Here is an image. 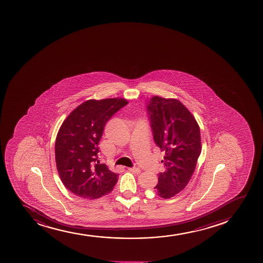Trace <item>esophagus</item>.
Instances as JSON below:
<instances>
[{
	"mask_svg": "<svg viewBox=\"0 0 263 263\" xmlns=\"http://www.w3.org/2000/svg\"><path fill=\"white\" fill-rule=\"evenodd\" d=\"M128 171L133 172V173H136V174H139L141 172V170L138 168H128Z\"/></svg>",
	"mask_w": 263,
	"mask_h": 263,
	"instance_id": "esophagus-1",
	"label": "esophagus"
}]
</instances>
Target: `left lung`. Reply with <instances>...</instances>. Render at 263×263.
<instances>
[{"label":"left lung","instance_id":"left-lung-1","mask_svg":"<svg viewBox=\"0 0 263 263\" xmlns=\"http://www.w3.org/2000/svg\"><path fill=\"white\" fill-rule=\"evenodd\" d=\"M154 141L165 152V171L154 188L162 198L183 191L194 172L201 153L200 129L194 116L176 99L154 96L146 105Z\"/></svg>","mask_w":263,"mask_h":263}]
</instances>
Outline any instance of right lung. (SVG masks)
Listing matches in <instances>:
<instances>
[{
	"instance_id": "add662e5",
	"label": "right lung",
	"mask_w": 263,
	"mask_h": 263,
	"mask_svg": "<svg viewBox=\"0 0 263 263\" xmlns=\"http://www.w3.org/2000/svg\"><path fill=\"white\" fill-rule=\"evenodd\" d=\"M127 103L121 98L89 100L76 107L59 128L57 170L64 185L78 197L101 198L117 183L118 175L100 163L98 145L106 122Z\"/></svg>"
}]
</instances>
